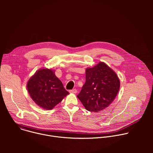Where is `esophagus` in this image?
Listing matches in <instances>:
<instances>
[{
	"label": "esophagus",
	"instance_id": "obj_1",
	"mask_svg": "<svg viewBox=\"0 0 153 153\" xmlns=\"http://www.w3.org/2000/svg\"><path fill=\"white\" fill-rule=\"evenodd\" d=\"M77 91L76 89H73L72 90H70V93H72V94H76V93H77Z\"/></svg>",
	"mask_w": 153,
	"mask_h": 153
}]
</instances>
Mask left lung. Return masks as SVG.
Masks as SVG:
<instances>
[{"instance_id": "1", "label": "left lung", "mask_w": 153, "mask_h": 153, "mask_svg": "<svg viewBox=\"0 0 153 153\" xmlns=\"http://www.w3.org/2000/svg\"><path fill=\"white\" fill-rule=\"evenodd\" d=\"M86 81L77 96L86 110L99 112L110 105L120 86L116 73L102 62L85 70Z\"/></svg>"}]
</instances>
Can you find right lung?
Returning a JSON list of instances; mask_svg holds the SVG:
<instances>
[{
    "mask_svg": "<svg viewBox=\"0 0 153 153\" xmlns=\"http://www.w3.org/2000/svg\"><path fill=\"white\" fill-rule=\"evenodd\" d=\"M27 88L34 103L47 110H52L69 94L52 69L37 70L28 80Z\"/></svg>",
    "mask_w": 153,
    "mask_h": 153,
    "instance_id": "obj_1",
    "label": "right lung"
}]
</instances>
